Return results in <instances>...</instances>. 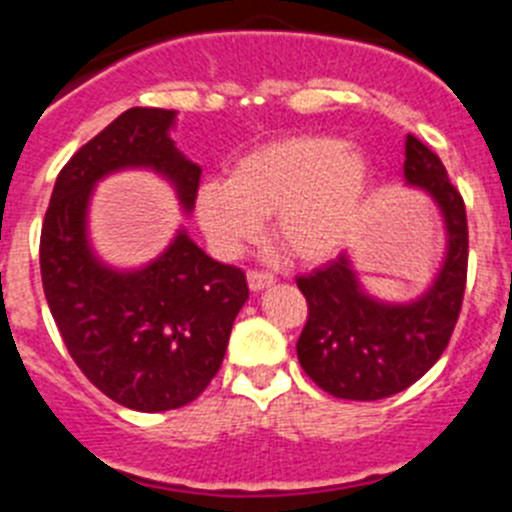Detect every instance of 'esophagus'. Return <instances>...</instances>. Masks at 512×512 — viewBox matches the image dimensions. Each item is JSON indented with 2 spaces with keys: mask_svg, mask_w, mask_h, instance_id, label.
I'll list each match as a JSON object with an SVG mask.
<instances>
[{
  "mask_svg": "<svg viewBox=\"0 0 512 512\" xmlns=\"http://www.w3.org/2000/svg\"><path fill=\"white\" fill-rule=\"evenodd\" d=\"M271 284H274V277L266 274V271H256V269L248 271V287H251L253 292H261V289L271 287Z\"/></svg>",
  "mask_w": 512,
  "mask_h": 512,
  "instance_id": "1",
  "label": "esophagus"
}]
</instances>
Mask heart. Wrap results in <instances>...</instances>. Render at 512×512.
Listing matches in <instances>:
<instances>
[{
    "label": "heart",
    "instance_id": "1",
    "mask_svg": "<svg viewBox=\"0 0 512 512\" xmlns=\"http://www.w3.org/2000/svg\"><path fill=\"white\" fill-rule=\"evenodd\" d=\"M369 192V164L328 135L271 140L243 153L228 182L197 189V220L220 256H235L261 233L297 261L330 259L354 233Z\"/></svg>",
    "mask_w": 512,
    "mask_h": 512
}]
</instances>
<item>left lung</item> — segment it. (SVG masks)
<instances>
[{
  "instance_id": "left-lung-1",
  "label": "left lung",
  "mask_w": 512,
  "mask_h": 512,
  "mask_svg": "<svg viewBox=\"0 0 512 512\" xmlns=\"http://www.w3.org/2000/svg\"><path fill=\"white\" fill-rule=\"evenodd\" d=\"M405 179L436 200L449 248L436 282L408 305L369 297L346 253L297 277L307 323L297 359L307 377L341 400H382L418 382L449 346L467 287V207L446 166L415 135L405 140Z\"/></svg>"
}]
</instances>
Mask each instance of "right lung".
<instances>
[{
	"instance_id": "1",
	"label": "right lung",
	"mask_w": 512,
	"mask_h": 512,
	"mask_svg": "<svg viewBox=\"0 0 512 512\" xmlns=\"http://www.w3.org/2000/svg\"><path fill=\"white\" fill-rule=\"evenodd\" d=\"M174 117L130 107L84 143L58 174L40 230L45 300L71 359L99 392L140 413L184 408L207 390L248 300L246 274L184 230L138 271L110 269L89 248V197L112 171H158L184 210L194 207L202 169L169 138Z\"/></svg>"
}]
</instances>
